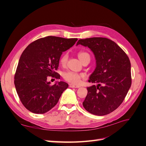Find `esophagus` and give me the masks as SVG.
<instances>
[{
  "label": "esophagus",
  "mask_w": 146,
  "mask_h": 146,
  "mask_svg": "<svg viewBox=\"0 0 146 146\" xmlns=\"http://www.w3.org/2000/svg\"><path fill=\"white\" fill-rule=\"evenodd\" d=\"M69 87L70 88H80V86H78V85H73V84H69Z\"/></svg>",
  "instance_id": "obj_1"
}]
</instances>
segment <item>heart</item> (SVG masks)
I'll return each instance as SVG.
<instances>
[{"instance_id":"heart-1","label":"heart","mask_w":146,"mask_h":146,"mask_svg":"<svg viewBox=\"0 0 146 146\" xmlns=\"http://www.w3.org/2000/svg\"><path fill=\"white\" fill-rule=\"evenodd\" d=\"M78 56L79 59H80V61L82 62L86 57H90V55L86 52H80L78 53ZM68 58V54L63 55L60 59V63L61 64H65L66 61H67ZM63 77L64 80L66 81H67L68 82L72 83L73 85H77V84H79L80 83L81 80L84 78L85 76H84V74H79V73H76V72H74L71 71H68L63 73Z\"/></svg>"}]
</instances>
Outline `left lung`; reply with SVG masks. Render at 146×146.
I'll return each mask as SVG.
<instances>
[{"instance_id":"1","label":"left lung","mask_w":146,"mask_h":146,"mask_svg":"<svg viewBox=\"0 0 146 146\" xmlns=\"http://www.w3.org/2000/svg\"><path fill=\"white\" fill-rule=\"evenodd\" d=\"M79 44L90 48L96 64L88 82L97 86L87 87L83 106L94 115H106L119 107L131 86L130 60L116 42L108 38L79 39L76 46Z\"/></svg>"}]
</instances>
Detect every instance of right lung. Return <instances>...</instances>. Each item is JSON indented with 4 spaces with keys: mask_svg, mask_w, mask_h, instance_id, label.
I'll return each instance as SVG.
<instances>
[{
    "mask_svg": "<svg viewBox=\"0 0 146 146\" xmlns=\"http://www.w3.org/2000/svg\"><path fill=\"white\" fill-rule=\"evenodd\" d=\"M77 38L48 36L38 39L21 55L15 76V85L22 104L30 111L44 114L58 103L69 85L60 81L50 85L47 77L59 78L58 69L62 53L72 47Z\"/></svg>",
    "mask_w": 146,
    "mask_h": 146,
    "instance_id": "right-lung-1",
    "label": "right lung"
}]
</instances>
